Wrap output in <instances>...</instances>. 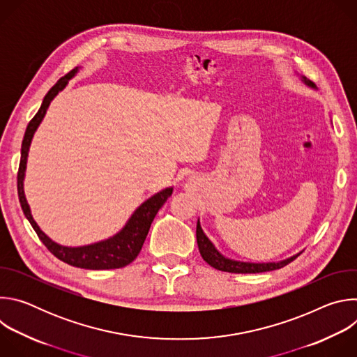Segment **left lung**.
I'll return each mask as SVG.
<instances>
[{
  "mask_svg": "<svg viewBox=\"0 0 357 357\" xmlns=\"http://www.w3.org/2000/svg\"><path fill=\"white\" fill-rule=\"evenodd\" d=\"M302 80L307 83L311 87H315L310 80H307V77H302ZM196 240H197V247L200 251L202 259L205 260L209 266H212L216 270L220 271H226V273H234V274H256V273H266V271H273V270H278L285 267L287 264H289L291 261H294L299 254L296 256H292L287 260L278 261V263H243V261H236V260H230L226 259L223 254H220L216 247L213 245V243L206 237V234L203 233L200 223L197 220L196 225Z\"/></svg>",
  "mask_w": 357,
  "mask_h": 357,
  "instance_id": "8db88e82",
  "label": "left lung"
}]
</instances>
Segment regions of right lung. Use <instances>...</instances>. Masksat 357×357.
Instances as JSON below:
<instances>
[{"label":"right lung","mask_w":357,"mask_h":357,"mask_svg":"<svg viewBox=\"0 0 357 357\" xmlns=\"http://www.w3.org/2000/svg\"><path fill=\"white\" fill-rule=\"evenodd\" d=\"M77 73V68L70 70L68 75L61 77L58 83L50 89L46 96L43 97V101L40 105V109L35 114V117L29 121L24 139L21 146V161H20V169H18V197L22 212L25 218L29 220L31 226L36 231L39 240L46 245V248L58 257L61 261L79 267L86 270H113V268H121L132 263L138 252L141 251V247L145 241V237L149 231L151 223L157 216L158 211L162 208L167 199L172 195V188H167L154 196H151L148 200H145L142 205L132 213L127 225L123 227L121 231H119L116 236L98 241L94 244L83 245V247H66L61 245L55 241L50 240L36 225L31 215V209L28 202L25 199L24 193V176H25V168H26V158H28V151L32 141V137L40 124L42 119L46 114V110L50 105V101L55 98V96L68 84V80L73 77Z\"/></svg>","instance_id":"1"}]
</instances>
